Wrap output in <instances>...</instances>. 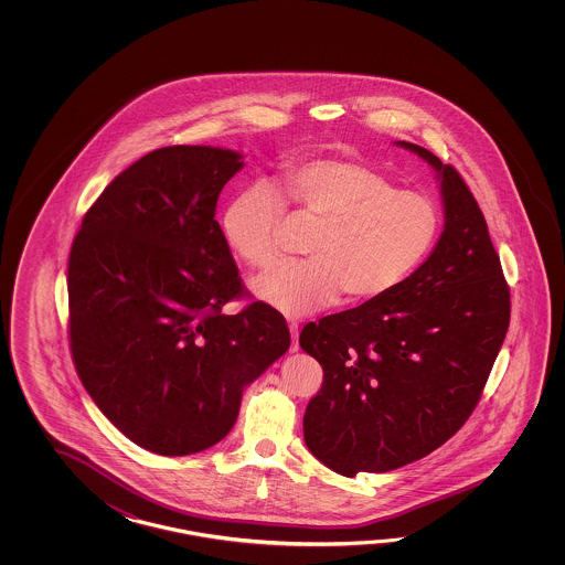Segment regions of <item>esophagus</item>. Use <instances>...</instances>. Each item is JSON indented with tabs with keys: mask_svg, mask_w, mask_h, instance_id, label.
Instances as JSON below:
<instances>
[{
	"mask_svg": "<svg viewBox=\"0 0 565 565\" xmlns=\"http://www.w3.org/2000/svg\"><path fill=\"white\" fill-rule=\"evenodd\" d=\"M288 331H290V337H292L290 351L295 353V351H299V323L297 321H288Z\"/></svg>",
	"mask_w": 565,
	"mask_h": 565,
	"instance_id": "1",
	"label": "esophagus"
}]
</instances>
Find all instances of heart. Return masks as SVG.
<instances>
[{"instance_id": "obj_1", "label": "heart", "mask_w": 565, "mask_h": 565, "mask_svg": "<svg viewBox=\"0 0 565 565\" xmlns=\"http://www.w3.org/2000/svg\"><path fill=\"white\" fill-rule=\"evenodd\" d=\"M288 214L319 224L307 244L311 260L290 263L253 282L254 295L288 317L339 300L384 299L430 256L443 232L433 195L397 190L384 173L349 159H307L282 171L277 192L253 185L230 202L222 232L232 253L256 270L282 254Z\"/></svg>"}]
</instances>
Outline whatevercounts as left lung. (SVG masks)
<instances>
[{
    "mask_svg": "<svg viewBox=\"0 0 565 565\" xmlns=\"http://www.w3.org/2000/svg\"><path fill=\"white\" fill-rule=\"evenodd\" d=\"M440 178L445 232L428 260L384 299L305 324L300 348L323 385L305 443L343 477L430 455L477 408L511 319V292L484 216L457 169L399 141Z\"/></svg>",
    "mask_w": 565,
    "mask_h": 565,
    "instance_id": "8db88e82",
    "label": "left lung"
}]
</instances>
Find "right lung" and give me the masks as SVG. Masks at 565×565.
I'll use <instances>...</instances> for the list:
<instances>
[{
  "label": "right lung",
  "mask_w": 565,
  "mask_h": 565,
  "mask_svg": "<svg viewBox=\"0 0 565 565\" xmlns=\"http://www.w3.org/2000/svg\"><path fill=\"white\" fill-rule=\"evenodd\" d=\"M241 153L169 145L120 171L68 256V341L88 396L135 445L183 457L220 443L242 387L288 345L287 321L246 299L216 216Z\"/></svg>",
  "instance_id": "1"
}]
</instances>
